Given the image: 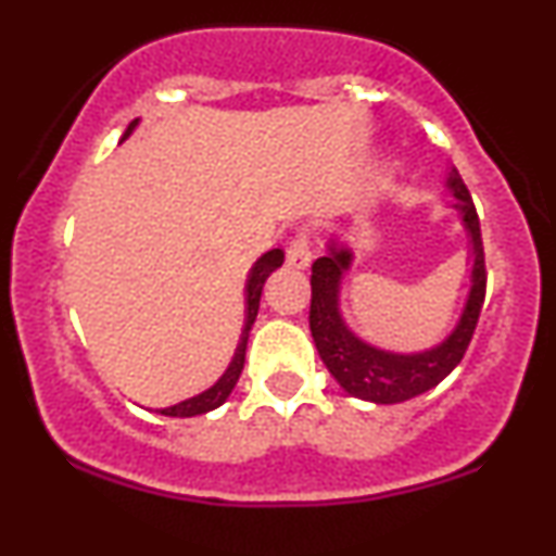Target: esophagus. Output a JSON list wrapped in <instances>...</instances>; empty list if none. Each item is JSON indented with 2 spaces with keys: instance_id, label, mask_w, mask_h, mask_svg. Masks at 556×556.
Masks as SVG:
<instances>
[{
  "instance_id": "obj_1",
  "label": "esophagus",
  "mask_w": 556,
  "mask_h": 556,
  "mask_svg": "<svg viewBox=\"0 0 556 556\" xmlns=\"http://www.w3.org/2000/svg\"><path fill=\"white\" fill-rule=\"evenodd\" d=\"M287 266H292V269H308L311 266V242L305 232L295 235L287 245Z\"/></svg>"
}]
</instances>
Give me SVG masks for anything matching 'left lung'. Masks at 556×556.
<instances>
[{
    "mask_svg": "<svg viewBox=\"0 0 556 556\" xmlns=\"http://www.w3.org/2000/svg\"><path fill=\"white\" fill-rule=\"evenodd\" d=\"M444 188L455 195L452 208L460 216L470 245V285L465 295L463 311L455 327L442 342L418 353H394V350L376 348L355 334L344 321L340 308V292L344 274L353 266L355 253L348 242L331 238L327 253L311 266V334L324 366L334 376V381L353 397L376 402V405H394L418 394L429 392L452 374V368L463 361L473 337L478 316H481L483 295H486V266H483V242L478 214L465 188L460 172L450 167Z\"/></svg>",
    "mask_w": 556,
    "mask_h": 556,
    "instance_id": "left-lung-1",
    "label": "left lung"
}]
</instances>
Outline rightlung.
I'll return each instance as SVG.
<instances>
[{
	"mask_svg": "<svg viewBox=\"0 0 556 556\" xmlns=\"http://www.w3.org/2000/svg\"><path fill=\"white\" fill-rule=\"evenodd\" d=\"M138 123H140V119H132V123L127 125V130L123 132V140L132 136V130H136ZM123 140H119V143H123ZM282 261H285L282 248H271V251L264 253V256H261L256 264L251 266V271H248V279H245V324H242L240 342H238V348H235V355H232V361H229L227 371L222 374L212 387L203 389L201 394H193V397L177 402V405L162 407V410H159L162 416L193 418V416H203V413L214 410V407L225 405L229 394H232L235 384H238L240 374H242V363H245V348H248V334H251L253 321H256V316H258L261 292H264V285H266V279H269V274L277 271L279 266H282Z\"/></svg>",
	"mask_w": 556,
	"mask_h": 556,
	"instance_id": "obj_1",
	"label": "right lung"
}]
</instances>
